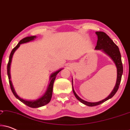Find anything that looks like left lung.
I'll use <instances>...</instances> for the list:
<instances>
[{
    "mask_svg": "<svg viewBox=\"0 0 130 130\" xmlns=\"http://www.w3.org/2000/svg\"><path fill=\"white\" fill-rule=\"evenodd\" d=\"M96 34L98 36V41L96 46L95 47V50H101L104 53H105L106 55H108L110 58L112 60L113 63H115L117 69V78L116 84L115 85L114 88L111 92V93L108 95V97H106L105 99H103L102 101H99L96 102H90L88 101L83 100L81 99L79 96H78L74 91L73 86V78H72V88L74 96H75L77 99H78L80 102L82 104L86 105L89 106H93L96 105L102 104L104 102H105L108 99H111L112 97L113 96V95L116 93V92L118 90L119 88V86L120 85L121 80V77L123 73V66H122V63L121 61V53L119 50L118 46L115 44L113 41L109 38V36L104 32L98 31L95 32Z\"/></svg>",
    "mask_w": 130,
    "mask_h": 130,
    "instance_id": "left-lung-1",
    "label": "left lung"
}]
</instances>
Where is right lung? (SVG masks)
Masks as SVG:
<instances>
[{
  "label": "right lung",
  "mask_w": 130,
  "mask_h": 130,
  "mask_svg": "<svg viewBox=\"0 0 130 130\" xmlns=\"http://www.w3.org/2000/svg\"><path fill=\"white\" fill-rule=\"evenodd\" d=\"M36 38H37L36 36H30V37H25V38H23L22 40H21L19 42V43L17 44V45L16 46L13 50H12L11 53H10V54L9 56V62L8 64V66H7V72H8L9 82V85H10V89H11L12 93H13L14 96H15L18 99H19L21 102L24 103V104H25L26 105L29 106V107L34 108L41 107V106L45 105L48 104V103L50 102L51 97H52L53 84H54V80L55 79H56V76L57 75V74L62 70V69H59L58 70L53 73L51 74L50 76V82H49L48 85L47 90H46L45 93H44V95H42V96L39 98L38 99H34V100H26V99H23L22 98L19 97V96L17 95L15 89H14V88L13 86V85H12L11 80H10L11 77H10V64H11V62H12V57H13V55L14 53H15L16 50H17L20 47L21 44L26 43V42H29L30 41H33L34 40H35Z\"/></svg>",
  "instance_id": "obj_1"
}]
</instances>
